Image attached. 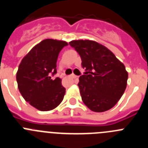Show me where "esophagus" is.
Here are the masks:
<instances>
[{
	"label": "esophagus",
	"instance_id": "esophagus-1",
	"mask_svg": "<svg viewBox=\"0 0 148 148\" xmlns=\"http://www.w3.org/2000/svg\"><path fill=\"white\" fill-rule=\"evenodd\" d=\"M70 76H71L73 78H78V76H77V75H74V74H72Z\"/></svg>",
	"mask_w": 148,
	"mask_h": 148
}]
</instances>
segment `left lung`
Here are the masks:
<instances>
[{"mask_svg":"<svg viewBox=\"0 0 148 148\" xmlns=\"http://www.w3.org/2000/svg\"><path fill=\"white\" fill-rule=\"evenodd\" d=\"M70 45L82 58L85 72L78 86L82 99L90 110L104 112L114 107L127 87L125 66L110 49L90 40H74Z\"/></svg>","mask_w":148,"mask_h":148,"instance_id":"obj_1","label":"left lung"}]
</instances>
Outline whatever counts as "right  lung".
I'll return each instance as SVG.
<instances>
[{
	"mask_svg": "<svg viewBox=\"0 0 148 148\" xmlns=\"http://www.w3.org/2000/svg\"><path fill=\"white\" fill-rule=\"evenodd\" d=\"M64 40L45 39L22 59L16 74L18 90L26 101L40 111H49L63 101L66 89L61 79H52L60 51L67 46Z\"/></svg>",
	"mask_w": 148,
	"mask_h": 148,
	"instance_id": "right-lung-1",
	"label": "right lung"
}]
</instances>
